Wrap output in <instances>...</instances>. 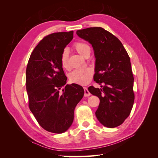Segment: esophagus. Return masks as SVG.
Instances as JSON below:
<instances>
[{"label": "esophagus", "mask_w": 158, "mask_h": 158, "mask_svg": "<svg viewBox=\"0 0 158 158\" xmlns=\"http://www.w3.org/2000/svg\"><path fill=\"white\" fill-rule=\"evenodd\" d=\"M84 96L85 97H88L90 95V93L89 92V91L88 89L87 88L84 87Z\"/></svg>", "instance_id": "esophagus-1"}]
</instances>
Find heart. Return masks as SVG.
<instances>
[{
    "mask_svg": "<svg viewBox=\"0 0 158 158\" xmlns=\"http://www.w3.org/2000/svg\"><path fill=\"white\" fill-rule=\"evenodd\" d=\"M73 49L85 57L88 53H90L89 46L84 42H76L73 45ZM60 65L65 70L69 69V55L66 51H63L60 56ZM93 76V70L90 68H84L75 70L69 74V80L70 82L79 85L88 84Z\"/></svg>",
    "mask_w": 158,
    "mask_h": 158,
    "instance_id": "heart-1",
    "label": "heart"
}]
</instances>
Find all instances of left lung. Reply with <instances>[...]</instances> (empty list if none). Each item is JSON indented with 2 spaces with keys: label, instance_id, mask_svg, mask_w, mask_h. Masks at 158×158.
Here are the masks:
<instances>
[{
  "label": "left lung",
  "instance_id": "1",
  "mask_svg": "<svg viewBox=\"0 0 158 158\" xmlns=\"http://www.w3.org/2000/svg\"><path fill=\"white\" fill-rule=\"evenodd\" d=\"M76 33L92 44L96 59L94 80L102 84L101 89L88 88L100 99L95 115L105 127H117L131 114L135 101L130 57L121 41L101 27L78 30Z\"/></svg>",
  "mask_w": 158,
  "mask_h": 158
}]
</instances>
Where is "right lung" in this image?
Masks as SVG:
<instances>
[{
  "instance_id": "1",
  "label": "right lung",
  "mask_w": 158,
  "mask_h": 158,
  "mask_svg": "<svg viewBox=\"0 0 158 158\" xmlns=\"http://www.w3.org/2000/svg\"><path fill=\"white\" fill-rule=\"evenodd\" d=\"M73 31L53 33L44 37L32 51L26 68V86L29 107L45 131L63 133L74 120L76 105L84 96L82 86L67 84L60 56L73 38Z\"/></svg>"
}]
</instances>
